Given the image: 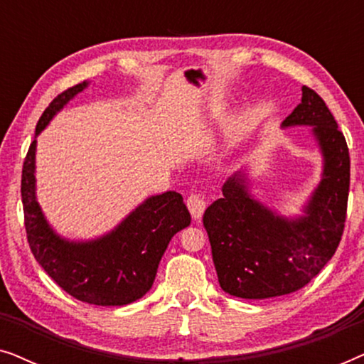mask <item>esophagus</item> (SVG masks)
<instances>
[{
  "instance_id": "esophagus-1",
  "label": "esophagus",
  "mask_w": 364,
  "mask_h": 364,
  "mask_svg": "<svg viewBox=\"0 0 364 364\" xmlns=\"http://www.w3.org/2000/svg\"><path fill=\"white\" fill-rule=\"evenodd\" d=\"M187 207H188V210H191V213H192L193 220H200L202 215H203V212H205L207 202H205V198H203L202 196L192 193V196L187 198Z\"/></svg>"
}]
</instances>
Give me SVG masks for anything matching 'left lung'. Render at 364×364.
I'll use <instances>...</instances> for the list:
<instances>
[{
  "instance_id": "8db88e82",
  "label": "left lung",
  "mask_w": 364,
  "mask_h": 364,
  "mask_svg": "<svg viewBox=\"0 0 364 364\" xmlns=\"http://www.w3.org/2000/svg\"><path fill=\"white\" fill-rule=\"evenodd\" d=\"M301 102L283 127L311 126L321 149L323 177L300 218H285L255 200L243 172L223 183V197L203 213L222 290L263 300L300 290L335 255L345 230L350 152L325 101L303 86Z\"/></svg>"
}]
</instances>
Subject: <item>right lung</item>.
I'll return each instance as SVG.
<instances>
[{
  "instance_id": "add662e5",
  "label": "right lung",
  "mask_w": 364,
  "mask_h": 364,
  "mask_svg": "<svg viewBox=\"0 0 364 364\" xmlns=\"http://www.w3.org/2000/svg\"><path fill=\"white\" fill-rule=\"evenodd\" d=\"M86 86L76 84L54 97L38 121L36 136ZM34 157L36 141L29 146L21 176L24 227L36 262L64 291L91 305L122 306L142 298L156 280L171 238L191 223L181 193L149 197L101 238L69 242L54 233L36 200Z\"/></svg>"
}]
</instances>
